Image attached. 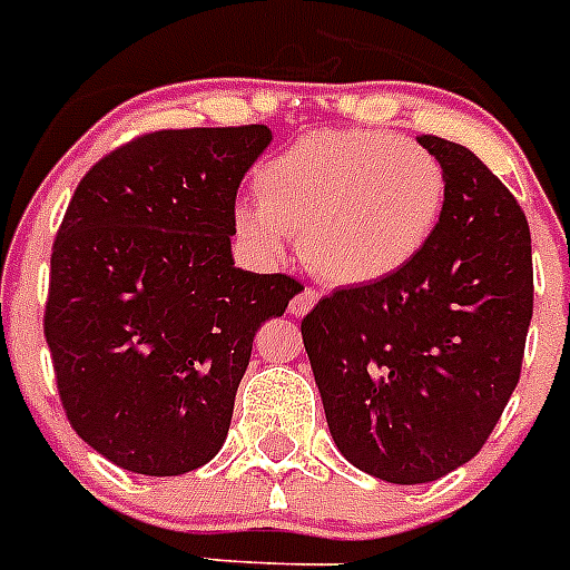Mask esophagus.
<instances>
[{
  "instance_id": "1",
  "label": "esophagus",
  "mask_w": 570,
  "mask_h": 570,
  "mask_svg": "<svg viewBox=\"0 0 570 570\" xmlns=\"http://www.w3.org/2000/svg\"><path fill=\"white\" fill-rule=\"evenodd\" d=\"M315 304H318V293H315V289H301V293L289 301V313L301 318V315H307Z\"/></svg>"
}]
</instances>
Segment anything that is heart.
Instances as JSON below:
<instances>
[{"instance_id": "b5f03b06", "label": "heart", "mask_w": 570, "mask_h": 570, "mask_svg": "<svg viewBox=\"0 0 570 570\" xmlns=\"http://www.w3.org/2000/svg\"><path fill=\"white\" fill-rule=\"evenodd\" d=\"M261 205L234 212L266 261L301 237V257L333 286H371L423 255L446 212V167L429 147L380 130H322L257 170Z\"/></svg>"}]
</instances>
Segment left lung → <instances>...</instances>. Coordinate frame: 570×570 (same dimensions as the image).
<instances>
[{"instance_id": "left-lung-1", "label": "left lung", "mask_w": 570, "mask_h": 570, "mask_svg": "<svg viewBox=\"0 0 570 570\" xmlns=\"http://www.w3.org/2000/svg\"><path fill=\"white\" fill-rule=\"evenodd\" d=\"M446 212L409 269L315 304L301 336L338 452L429 484L481 452L515 391L533 318L530 228L475 153L438 136Z\"/></svg>"}]
</instances>
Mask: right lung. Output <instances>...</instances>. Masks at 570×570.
Segmentation results:
<instances>
[{
	"label": "right lung",
	"instance_id": "right-lung-1",
	"mask_svg": "<svg viewBox=\"0 0 570 570\" xmlns=\"http://www.w3.org/2000/svg\"><path fill=\"white\" fill-rule=\"evenodd\" d=\"M269 145L263 124L147 132L71 196L42 327L71 429L121 470L212 461L257 327L304 289L232 257L237 188Z\"/></svg>",
	"mask_w": 570,
	"mask_h": 570
}]
</instances>
